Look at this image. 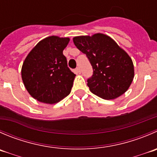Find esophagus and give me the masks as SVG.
Here are the masks:
<instances>
[{
	"mask_svg": "<svg viewBox=\"0 0 157 157\" xmlns=\"http://www.w3.org/2000/svg\"><path fill=\"white\" fill-rule=\"evenodd\" d=\"M75 71H76V73H77V74H80V73H81V71H80V67H77V68H76Z\"/></svg>",
	"mask_w": 157,
	"mask_h": 157,
	"instance_id": "34e87169",
	"label": "esophagus"
}]
</instances>
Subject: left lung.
Instances as JSON below:
<instances>
[{
    "label": "left lung",
    "mask_w": 157,
    "mask_h": 157,
    "mask_svg": "<svg viewBox=\"0 0 157 157\" xmlns=\"http://www.w3.org/2000/svg\"><path fill=\"white\" fill-rule=\"evenodd\" d=\"M73 40L92 65L94 72L87 80V86L93 94L113 100L128 90L134 77L133 61L112 38L95 33L75 36Z\"/></svg>",
    "instance_id": "1"
}]
</instances>
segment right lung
Returning <instances> with one entry per match:
<instances>
[{"mask_svg": "<svg viewBox=\"0 0 157 157\" xmlns=\"http://www.w3.org/2000/svg\"><path fill=\"white\" fill-rule=\"evenodd\" d=\"M68 37L51 36L40 40L23 63L21 77L32 97L44 103H58L69 95L75 74L67 67L63 51Z\"/></svg>", "mask_w": 157, "mask_h": 157, "instance_id": "right-lung-1", "label": "right lung"}]
</instances>
